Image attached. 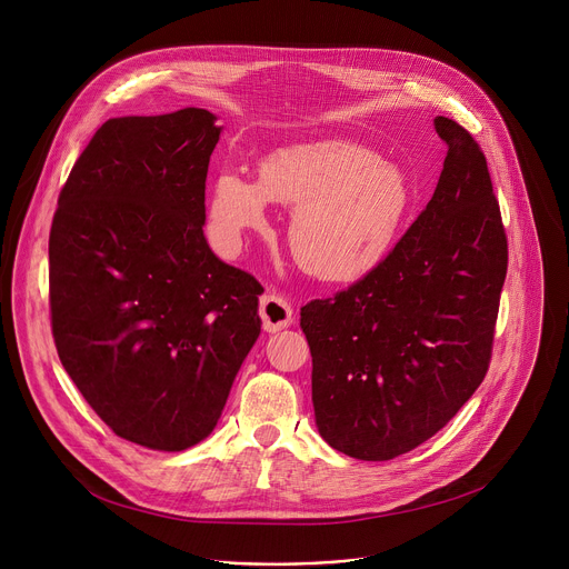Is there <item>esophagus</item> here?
I'll return each mask as SVG.
<instances>
[{"mask_svg":"<svg viewBox=\"0 0 569 569\" xmlns=\"http://www.w3.org/2000/svg\"><path fill=\"white\" fill-rule=\"evenodd\" d=\"M259 315L263 319V331L279 333L292 323V308L286 299L277 295H263L259 303Z\"/></svg>","mask_w":569,"mask_h":569,"instance_id":"34e87169","label":"esophagus"}]
</instances>
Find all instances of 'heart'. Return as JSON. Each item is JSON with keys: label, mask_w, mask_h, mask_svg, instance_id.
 <instances>
[{"label": "heart", "mask_w": 569, "mask_h": 569, "mask_svg": "<svg viewBox=\"0 0 569 569\" xmlns=\"http://www.w3.org/2000/svg\"><path fill=\"white\" fill-rule=\"evenodd\" d=\"M268 202L292 207L288 246L323 283H358L391 257L410 213L405 173L353 141L297 143L268 154L259 182L222 171L209 216L222 246L238 250L248 231L268 227Z\"/></svg>", "instance_id": "heart-1"}]
</instances>
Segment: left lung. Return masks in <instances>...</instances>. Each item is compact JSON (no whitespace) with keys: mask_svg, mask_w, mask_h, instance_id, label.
Wrapping results in <instances>:
<instances>
[{"mask_svg":"<svg viewBox=\"0 0 569 569\" xmlns=\"http://www.w3.org/2000/svg\"><path fill=\"white\" fill-rule=\"evenodd\" d=\"M448 152L428 207L371 277L301 308L315 423L331 448L387 461L435 437L491 362L507 233L477 141L435 119Z\"/></svg>","mask_w":569,"mask_h":569,"instance_id":"obj_1","label":"left lung"}]
</instances>
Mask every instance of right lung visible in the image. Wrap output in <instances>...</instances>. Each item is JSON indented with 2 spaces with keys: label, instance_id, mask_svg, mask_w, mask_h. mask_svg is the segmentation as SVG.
I'll return each mask as SVG.
<instances>
[{
  "label": "right lung",
  "instance_id": "1",
  "mask_svg": "<svg viewBox=\"0 0 569 569\" xmlns=\"http://www.w3.org/2000/svg\"><path fill=\"white\" fill-rule=\"evenodd\" d=\"M220 132L202 108L106 121L49 233L60 362L114 435L150 450L213 432L261 333V283L222 263L202 231Z\"/></svg>",
  "mask_w": 569,
  "mask_h": 569
}]
</instances>
